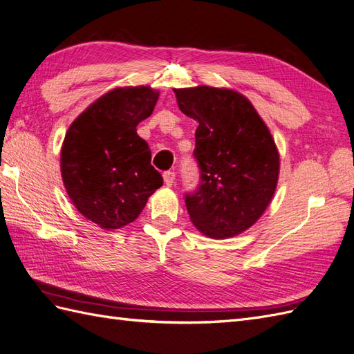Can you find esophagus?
Returning a JSON list of instances; mask_svg holds the SVG:
<instances>
[{
  "instance_id": "1",
  "label": "esophagus",
  "mask_w": 354,
  "mask_h": 354,
  "mask_svg": "<svg viewBox=\"0 0 354 354\" xmlns=\"http://www.w3.org/2000/svg\"><path fill=\"white\" fill-rule=\"evenodd\" d=\"M174 180H176L174 171H167V173H164V181L168 187L174 185Z\"/></svg>"
}]
</instances>
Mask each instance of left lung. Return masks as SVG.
<instances>
[{
	"label": "left lung",
	"mask_w": 354,
	"mask_h": 354,
	"mask_svg": "<svg viewBox=\"0 0 354 354\" xmlns=\"http://www.w3.org/2000/svg\"><path fill=\"white\" fill-rule=\"evenodd\" d=\"M178 109L199 125L195 151L201 185L186 195L190 222L214 240L240 235L275 194L280 153L270 128L243 93L195 86L174 89Z\"/></svg>",
	"instance_id": "1"
}]
</instances>
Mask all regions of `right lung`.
Returning <instances> with one entry per match:
<instances>
[{"mask_svg": "<svg viewBox=\"0 0 354 354\" xmlns=\"http://www.w3.org/2000/svg\"><path fill=\"white\" fill-rule=\"evenodd\" d=\"M159 91L125 86L104 93L82 111L65 133L61 176L79 213L111 231L133 222L164 185L137 125L156 106Z\"/></svg>", "mask_w": 354, "mask_h": 354, "instance_id": "add662e5", "label": "right lung"}]
</instances>
